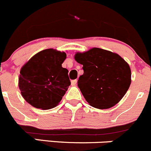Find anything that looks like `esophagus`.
Segmentation results:
<instances>
[{
    "label": "esophagus",
    "mask_w": 151,
    "mask_h": 151,
    "mask_svg": "<svg viewBox=\"0 0 151 151\" xmlns=\"http://www.w3.org/2000/svg\"><path fill=\"white\" fill-rule=\"evenodd\" d=\"M77 81H78L76 80H76H73L72 81H71V85H72V86H76V83H77Z\"/></svg>",
    "instance_id": "esophagus-1"
}]
</instances>
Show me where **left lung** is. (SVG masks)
Instances as JSON below:
<instances>
[{"label": "left lung", "instance_id": "obj_1", "mask_svg": "<svg viewBox=\"0 0 151 151\" xmlns=\"http://www.w3.org/2000/svg\"><path fill=\"white\" fill-rule=\"evenodd\" d=\"M75 60L83 65L78 86L86 102L98 109H108L122 99L131 84V69L116 53L99 48L77 52Z\"/></svg>", "mask_w": 151, "mask_h": 151}]
</instances>
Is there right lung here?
Masks as SVG:
<instances>
[{
	"label": "right lung",
	"instance_id": "right-lung-1",
	"mask_svg": "<svg viewBox=\"0 0 151 151\" xmlns=\"http://www.w3.org/2000/svg\"><path fill=\"white\" fill-rule=\"evenodd\" d=\"M66 53L56 49L41 51L20 70L19 88L32 106L41 110L54 108L70 85L68 70L62 67Z\"/></svg>",
	"mask_w": 151,
	"mask_h": 151
}]
</instances>
